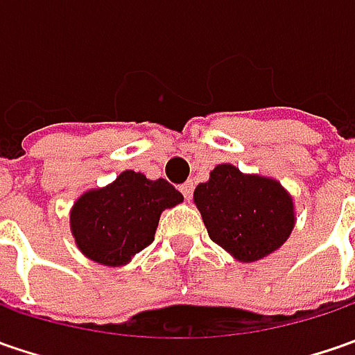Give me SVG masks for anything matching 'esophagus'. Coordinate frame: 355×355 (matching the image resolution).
I'll return each mask as SVG.
<instances>
[{
	"mask_svg": "<svg viewBox=\"0 0 355 355\" xmlns=\"http://www.w3.org/2000/svg\"><path fill=\"white\" fill-rule=\"evenodd\" d=\"M180 191L184 193L185 199H191V193H193V182H185V184L180 185Z\"/></svg>",
	"mask_w": 355,
	"mask_h": 355,
	"instance_id": "esophagus-1",
	"label": "esophagus"
}]
</instances>
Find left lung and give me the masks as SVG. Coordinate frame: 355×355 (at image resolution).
<instances>
[{
    "instance_id": "left-lung-1",
    "label": "left lung",
    "mask_w": 355,
    "mask_h": 355,
    "mask_svg": "<svg viewBox=\"0 0 355 355\" xmlns=\"http://www.w3.org/2000/svg\"><path fill=\"white\" fill-rule=\"evenodd\" d=\"M193 201L213 243L241 263H254L284 245L294 229V203L270 178L219 164L199 184Z\"/></svg>"
}]
</instances>
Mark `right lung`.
I'll list each match as a JSON object with an SVG mask.
<instances>
[{
    "mask_svg": "<svg viewBox=\"0 0 355 355\" xmlns=\"http://www.w3.org/2000/svg\"><path fill=\"white\" fill-rule=\"evenodd\" d=\"M182 201L184 196L166 180L122 171L112 184L76 199L71 209L76 247L94 263L126 265L154 241L162 211Z\"/></svg>",
    "mask_w": 355,
    "mask_h": 355,
    "instance_id": "right-lung-1",
    "label": "right lung"
}]
</instances>
